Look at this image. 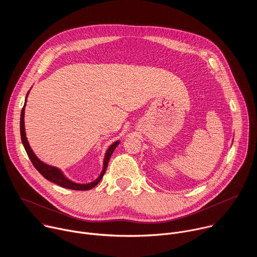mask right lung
Wrapping results in <instances>:
<instances>
[{"label": "right lung", "instance_id": "right-lung-1", "mask_svg": "<svg viewBox=\"0 0 257 257\" xmlns=\"http://www.w3.org/2000/svg\"><path fill=\"white\" fill-rule=\"evenodd\" d=\"M28 93L26 94V97H27ZM25 103H26V99H25V102H24V105L22 107V111H21V117H20V134H21V141L23 143V146L24 149L32 163V165L34 166V168L38 170L47 180H49L50 182H53L55 183V184L61 186V187H64V188H68V189H72V190H89L93 187H95L98 182L101 180L102 176L104 175L105 173V170L107 168V164H108V161H109V158H111L113 152L115 151V149L117 148V145L119 144L120 141H116L114 142L109 148L107 149L106 153H105V156H104V160H103V168H102V171L100 173V175L98 176V178L96 180H94L93 182H90L88 183V184H78V183H75V182H72L70 181L69 179H67L64 174L56 167H53V166H50V165H47L45 163H43L41 160L38 159V157H36L34 155V153L32 152L31 148L29 146V143L27 141V138H26V135H25V127H24V109H25Z\"/></svg>", "mask_w": 257, "mask_h": 257}]
</instances>
